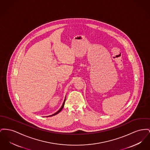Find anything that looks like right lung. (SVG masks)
<instances>
[{
    "label": "right lung",
    "mask_w": 150,
    "mask_h": 150,
    "mask_svg": "<svg viewBox=\"0 0 150 150\" xmlns=\"http://www.w3.org/2000/svg\"><path fill=\"white\" fill-rule=\"evenodd\" d=\"M65 100H66V99H64V102H63V105H62V106H61V108H60V109L57 112H56L55 113H54V114H53V115H49V116H48V117H51V116H53V115H56L57 114H58V113H59L61 110H62V109H63V106H64V103H65Z\"/></svg>",
    "instance_id": "obj_1"
}]
</instances>
